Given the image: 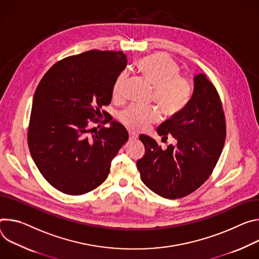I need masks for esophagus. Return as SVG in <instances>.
Masks as SVG:
<instances>
[{
	"label": "esophagus",
	"instance_id": "obj_1",
	"mask_svg": "<svg viewBox=\"0 0 259 259\" xmlns=\"http://www.w3.org/2000/svg\"><path fill=\"white\" fill-rule=\"evenodd\" d=\"M128 135H130V139L131 140H136L138 138V134L136 132H134V131H130Z\"/></svg>",
	"mask_w": 259,
	"mask_h": 259
}]
</instances>
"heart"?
Instances as JSON below:
<instances>
[{
  "instance_id": "b5f03b06",
  "label": "heart",
  "mask_w": 259,
  "mask_h": 259,
  "mask_svg": "<svg viewBox=\"0 0 259 259\" xmlns=\"http://www.w3.org/2000/svg\"><path fill=\"white\" fill-rule=\"evenodd\" d=\"M142 76L154 89L153 100L167 117H173L184 110L191 99L192 84L189 78L180 75L178 64L169 56L161 53L143 57L138 62ZM127 73H121L113 85V97H122ZM119 120L134 130H142L159 120V113L154 108H143L130 105L122 110Z\"/></svg>"
}]
</instances>
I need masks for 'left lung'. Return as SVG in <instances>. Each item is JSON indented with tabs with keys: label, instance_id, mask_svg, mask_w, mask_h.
<instances>
[{
	"label": "left lung",
	"instance_id": "left-lung-1",
	"mask_svg": "<svg viewBox=\"0 0 259 259\" xmlns=\"http://www.w3.org/2000/svg\"><path fill=\"white\" fill-rule=\"evenodd\" d=\"M192 97L176 116L161 123L157 133L173 136L176 145L161 149L156 141L141 135L145 154L137 161L141 180L156 194L175 199L202 186L222 152L226 124L215 86L205 74L194 76Z\"/></svg>",
	"mask_w": 259,
	"mask_h": 259
}]
</instances>
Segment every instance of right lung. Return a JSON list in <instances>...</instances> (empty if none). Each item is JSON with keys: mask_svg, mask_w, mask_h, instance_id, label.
I'll use <instances>...</instances> for the list:
<instances>
[{"mask_svg": "<svg viewBox=\"0 0 259 259\" xmlns=\"http://www.w3.org/2000/svg\"><path fill=\"white\" fill-rule=\"evenodd\" d=\"M126 64L122 51L90 50L57 62L38 84L27 144L40 173L57 190L80 195L107 179L128 134L115 120L102 121L110 126L99 131L90 123L101 122V108L111 103Z\"/></svg>", "mask_w": 259, "mask_h": 259, "instance_id": "1", "label": "right lung"}]
</instances>
